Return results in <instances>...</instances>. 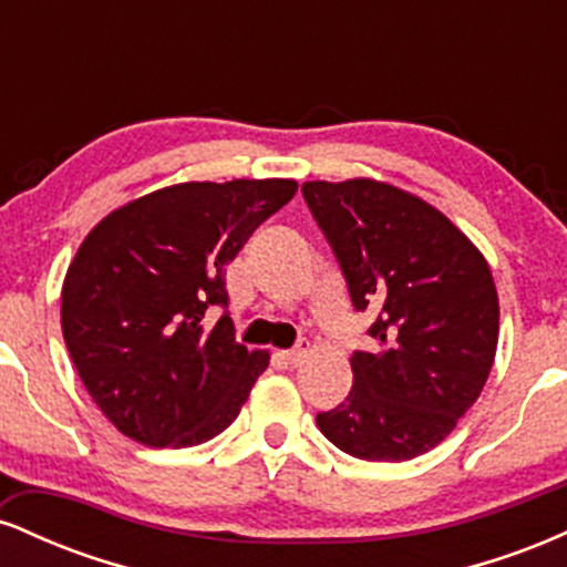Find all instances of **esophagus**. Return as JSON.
I'll return each instance as SVG.
<instances>
[{
  "label": "esophagus",
  "mask_w": 567,
  "mask_h": 567,
  "mask_svg": "<svg viewBox=\"0 0 567 567\" xmlns=\"http://www.w3.org/2000/svg\"><path fill=\"white\" fill-rule=\"evenodd\" d=\"M306 351H309V341H306V338H301V341H298L296 347L288 349V351H282V357L290 362V365H298V362H301L303 357H306Z\"/></svg>",
  "instance_id": "obj_1"
}]
</instances>
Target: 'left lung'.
<instances>
[{"instance_id":"8db88e82","label":"left lung","mask_w":567,"mask_h":567,"mask_svg":"<svg viewBox=\"0 0 567 567\" xmlns=\"http://www.w3.org/2000/svg\"><path fill=\"white\" fill-rule=\"evenodd\" d=\"M357 311L373 309V351H354L347 402L317 413L343 453L410 461L474 405L498 343V296L483 252L424 199L354 178L301 186Z\"/></svg>"}]
</instances>
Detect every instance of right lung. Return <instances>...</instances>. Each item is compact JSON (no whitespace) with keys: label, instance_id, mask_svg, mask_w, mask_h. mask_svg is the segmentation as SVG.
I'll list each match as a JSON object with an SVG mask.
<instances>
[{"label":"right lung","instance_id":"obj_1","mask_svg":"<svg viewBox=\"0 0 567 567\" xmlns=\"http://www.w3.org/2000/svg\"><path fill=\"white\" fill-rule=\"evenodd\" d=\"M296 188L288 178L192 181L130 202L87 234L63 282V338L125 437L192 447L237 419L269 354L234 341L226 264ZM213 305L225 315L207 326Z\"/></svg>","mask_w":567,"mask_h":567}]
</instances>
